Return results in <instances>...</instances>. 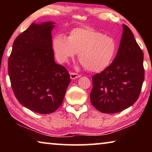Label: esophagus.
<instances>
[{
  "label": "esophagus",
  "mask_w": 152,
  "mask_h": 152,
  "mask_svg": "<svg viewBox=\"0 0 152 152\" xmlns=\"http://www.w3.org/2000/svg\"><path fill=\"white\" fill-rule=\"evenodd\" d=\"M70 75L71 79H76V78H79V77H80V74H78L75 72H70Z\"/></svg>",
  "instance_id": "obj_1"
}]
</instances>
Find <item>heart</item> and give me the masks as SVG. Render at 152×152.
<instances>
[{
    "instance_id": "1",
    "label": "heart",
    "mask_w": 152,
    "mask_h": 152,
    "mask_svg": "<svg viewBox=\"0 0 152 152\" xmlns=\"http://www.w3.org/2000/svg\"><path fill=\"white\" fill-rule=\"evenodd\" d=\"M55 56L61 63L78 53V59L87 70L99 72L106 69L117 50L116 40L91 27L74 28L68 37L60 34L52 41Z\"/></svg>"
}]
</instances>
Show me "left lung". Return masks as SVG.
Masks as SVG:
<instances>
[{"instance_id": "1", "label": "left lung", "mask_w": 152, "mask_h": 152, "mask_svg": "<svg viewBox=\"0 0 152 152\" xmlns=\"http://www.w3.org/2000/svg\"><path fill=\"white\" fill-rule=\"evenodd\" d=\"M119 50L112 64L92 76L91 102L104 113L122 111L137 101L144 80L143 53L133 33L123 24Z\"/></svg>"}]
</instances>
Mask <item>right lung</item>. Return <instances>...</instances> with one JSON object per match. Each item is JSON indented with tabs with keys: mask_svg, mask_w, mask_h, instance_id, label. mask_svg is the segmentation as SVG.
Wrapping results in <instances>:
<instances>
[{
	"mask_svg": "<svg viewBox=\"0 0 152 152\" xmlns=\"http://www.w3.org/2000/svg\"><path fill=\"white\" fill-rule=\"evenodd\" d=\"M53 23H33L14 41L8 60L12 91L32 111L50 114L61 106L70 82L65 67L54 61Z\"/></svg>",
	"mask_w": 152,
	"mask_h": 152,
	"instance_id": "add662e5",
	"label": "right lung"
}]
</instances>
